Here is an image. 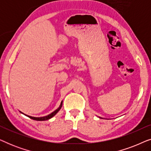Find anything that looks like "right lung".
I'll return each instance as SVG.
<instances>
[{
  "label": "right lung",
  "mask_w": 151,
  "mask_h": 151,
  "mask_svg": "<svg viewBox=\"0 0 151 151\" xmlns=\"http://www.w3.org/2000/svg\"><path fill=\"white\" fill-rule=\"evenodd\" d=\"M62 106H63V101L61 102V104L60 105L59 108L57 109L56 110L53 111V113H51V114H49L48 115H47V116H45V117H32V116H28V115H27V116H28L29 118L32 119H34V120H37V121H45V120H48V119H49L50 118H51V117L54 116V115L56 114V113L58 112V111H60V109H61Z\"/></svg>",
  "instance_id": "1"
}]
</instances>
